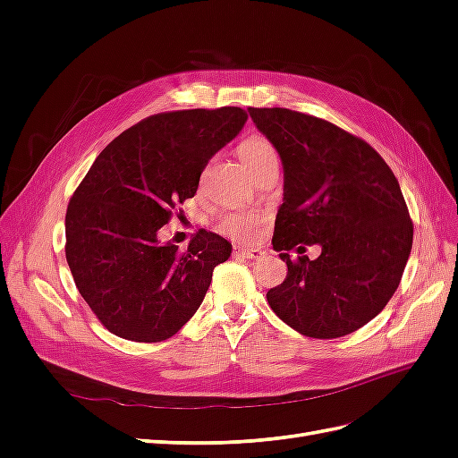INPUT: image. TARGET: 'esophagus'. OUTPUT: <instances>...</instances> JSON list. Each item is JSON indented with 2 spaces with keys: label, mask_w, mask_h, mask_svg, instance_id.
Wrapping results in <instances>:
<instances>
[{
  "label": "esophagus",
  "mask_w": 458,
  "mask_h": 458,
  "mask_svg": "<svg viewBox=\"0 0 458 458\" xmlns=\"http://www.w3.org/2000/svg\"><path fill=\"white\" fill-rule=\"evenodd\" d=\"M234 258H246V259H259L263 258V252L258 248H246V246H233Z\"/></svg>",
  "instance_id": "obj_1"
}]
</instances>
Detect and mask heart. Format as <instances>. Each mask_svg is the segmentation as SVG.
Instances as JSON below:
<instances>
[{
	"instance_id": "1",
	"label": "heart",
	"mask_w": 458,
	"mask_h": 458,
	"mask_svg": "<svg viewBox=\"0 0 458 458\" xmlns=\"http://www.w3.org/2000/svg\"><path fill=\"white\" fill-rule=\"evenodd\" d=\"M237 150H239L241 160L244 162V165L250 174L254 170H258L261 164L276 158L275 147L266 140V137H261V135L244 137V140L239 143ZM258 224H259L258 216H254L250 212H231V214L221 217L219 231L234 241L246 242L256 234Z\"/></svg>"
}]
</instances>
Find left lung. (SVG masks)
<instances>
[{"label":"left lung","mask_w":458,"mask_h":458,"mask_svg":"<svg viewBox=\"0 0 458 458\" xmlns=\"http://www.w3.org/2000/svg\"><path fill=\"white\" fill-rule=\"evenodd\" d=\"M284 172L273 248L288 273L267 301L310 338H340L377 317L399 286L412 221L390 165L335 123L288 108H248ZM318 243L317 260L286 255Z\"/></svg>","instance_id":"1"}]
</instances>
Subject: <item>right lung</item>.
<instances>
[{
	"label": "right lung",
	"mask_w": 458,
	"mask_h": 458,
	"mask_svg": "<svg viewBox=\"0 0 458 458\" xmlns=\"http://www.w3.org/2000/svg\"><path fill=\"white\" fill-rule=\"evenodd\" d=\"M239 106L148 116L95 158L68 202L66 261L81 298L113 335L162 342L197 313L231 242L200 229L187 250L160 242L177 204L195 197L200 174L239 135Z\"/></svg>",
	"instance_id": "obj_1"
}]
</instances>
